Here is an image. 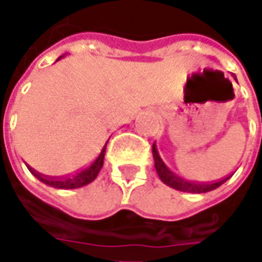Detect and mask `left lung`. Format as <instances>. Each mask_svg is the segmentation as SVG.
I'll return each instance as SVG.
<instances>
[{"label": "left lung", "instance_id": "8db88e82", "mask_svg": "<svg viewBox=\"0 0 262 262\" xmlns=\"http://www.w3.org/2000/svg\"><path fill=\"white\" fill-rule=\"evenodd\" d=\"M153 157H154V167L156 171L159 174L160 180L164 182L165 185H168L170 188H174L177 191H182V192H191V193H205L209 191H213L216 188H219L222 184H225L230 177L223 178L217 182H210V184H198V182H191L182 180L181 177H178L174 174L172 171L164 164V161L161 160L159 154V150L156 147V143L153 144Z\"/></svg>", "mask_w": 262, "mask_h": 262}]
</instances>
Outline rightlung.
Segmentation results:
<instances>
[{"instance_id": "add662e5", "label": "right lung", "mask_w": 262, "mask_h": 262, "mask_svg": "<svg viewBox=\"0 0 262 262\" xmlns=\"http://www.w3.org/2000/svg\"><path fill=\"white\" fill-rule=\"evenodd\" d=\"M63 57V56H61ZM60 57V59H61ZM108 143V142H106ZM105 150H106V144L103 146L101 153L98 156L95 161L91 165H88L86 168L81 170L80 172H75L73 176L63 177V178H49L48 176H43L40 172L35 171L32 167L28 165V168L31 171L33 176L36 177L39 181H42L43 184H46L49 187L59 188V189H75V188H81L84 185H88L90 182H92L97 176L99 174V171L103 165V157H105Z\"/></svg>"}]
</instances>
